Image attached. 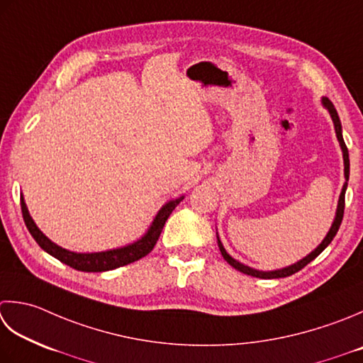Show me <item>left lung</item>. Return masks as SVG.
I'll return each mask as SVG.
<instances>
[{
	"label": "left lung",
	"mask_w": 363,
	"mask_h": 363,
	"mask_svg": "<svg viewBox=\"0 0 363 363\" xmlns=\"http://www.w3.org/2000/svg\"><path fill=\"white\" fill-rule=\"evenodd\" d=\"M321 104L324 105V108H328L329 115L333 121V127H335V133H337V140L340 143V147H342V152H343V165H345V184H343V189H342V194H340V198H338V204H337V212H335V218H333L332 222V226L330 230L328 231V234H325V238L323 239V242L319 244L313 252L308 253L307 257L299 259L297 262H294V264L291 266H286L283 269H275V271H258V269H253L250 266H245L242 264V262H239L238 259H234L231 255H228V252L225 250V247L222 244V240H220L218 234H217V244H218V248H220V253H222V257L225 258V261L228 262L230 266H233L234 269H238V271H240L242 274H247V275H252V277H257V279H283V277H289L293 275L296 272H299L301 269H303L305 266L308 264V262L313 261L319 253H321L325 247H328L333 238H335V234L340 228V225H342V220H343V212H345V194H346V187H347V181H350V152H347V147L345 145V140H343V133H342V123H340V118H338V113L335 110V106H333V104L329 101L328 97H323L321 99Z\"/></svg>",
	"instance_id": "left-lung-1"
}]
</instances>
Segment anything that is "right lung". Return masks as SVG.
Here are the masks:
<instances>
[{
  "instance_id": "obj_1",
  "label": "right lung",
  "mask_w": 363,
  "mask_h": 363,
  "mask_svg": "<svg viewBox=\"0 0 363 363\" xmlns=\"http://www.w3.org/2000/svg\"><path fill=\"white\" fill-rule=\"evenodd\" d=\"M184 200V195L174 198V200H169L159 209L157 214H155L152 223L149 225L147 231L141 236L138 240H135L132 244H127L124 247L113 248V250H105V252H94V253H77L70 252L67 248H62L52 242L44 233H42L38 225L34 223L33 217L30 216V211L26 208V203L23 200V195L20 196V204H21V214H23V220L28 231L31 233L35 242L39 244L42 250L52 255L53 258L60 259L64 264L77 269V271L82 272H105L111 271V269H116L121 266L130 264L133 261H138L140 258L146 257V255L152 250L155 242L159 240L160 233L163 230V225H165L167 218L169 214L174 211L177 204Z\"/></svg>"
}]
</instances>
